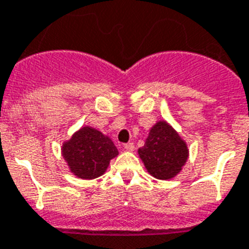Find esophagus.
<instances>
[{
    "mask_svg": "<svg viewBox=\"0 0 249 249\" xmlns=\"http://www.w3.org/2000/svg\"><path fill=\"white\" fill-rule=\"evenodd\" d=\"M124 147H125V150H128V151H133V150H134V143H132V142L125 143Z\"/></svg>",
    "mask_w": 249,
    "mask_h": 249,
    "instance_id": "obj_1",
    "label": "esophagus"
}]
</instances>
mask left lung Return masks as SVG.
Listing matches in <instances>:
<instances>
[{
	"label": "left lung",
	"mask_w": 249,
	"mask_h": 249,
	"mask_svg": "<svg viewBox=\"0 0 249 249\" xmlns=\"http://www.w3.org/2000/svg\"><path fill=\"white\" fill-rule=\"evenodd\" d=\"M148 173L159 179H170L185 165L189 150L178 133L165 121H159L138 150Z\"/></svg>",
	"instance_id": "left-lung-1"
}]
</instances>
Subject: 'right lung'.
<instances>
[{
	"label": "right lung",
	"instance_id": "add662e5",
	"mask_svg": "<svg viewBox=\"0 0 249 249\" xmlns=\"http://www.w3.org/2000/svg\"><path fill=\"white\" fill-rule=\"evenodd\" d=\"M63 158L75 176L93 179L105 173L109 160L117 156L116 146L108 137L90 126L76 132L62 148Z\"/></svg>",
	"mask_w": 249,
	"mask_h": 249
}]
</instances>
